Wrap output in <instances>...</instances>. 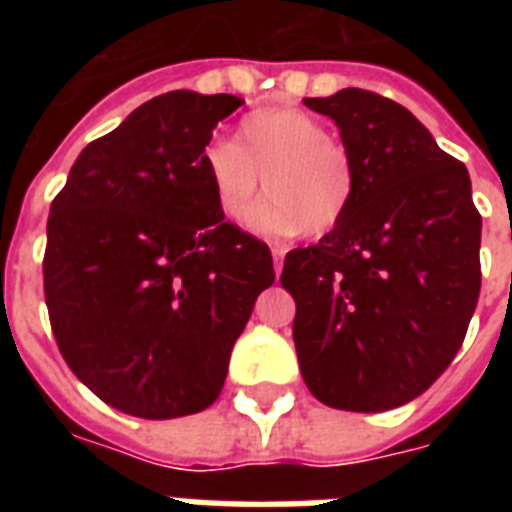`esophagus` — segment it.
<instances>
[{
	"mask_svg": "<svg viewBox=\"0 0 512 512\" xmlns=\"http://www.w3.org/2000/svg\"><path fill=\"white\" fill-rule=\"evenodd\" d=\"M273 268H276V276L281 273V268H284V249L281 247H273Z\"/></svg>",
	"mask_w": 512,
	"mask_h": 512,
	"instance_id": "34e87169",
	"label": "esophagus"
}]
</instances>
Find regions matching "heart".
Here are the masks:
<instances>
[{"mask_svg": "<svg viewBox=\"0 0 512 512\" xmlns=\"http://www.w3.org/2000/svg\"><path fill=\"white\" fill-rule=\"evenodd\" d=\"M204 170L220 212L233 223L252 215L260 177L265 201L257 225L276 233L321 236L348 212L356 170L329 127L297 108H265L247 116L236 143L217 140L204 151Z\"/></svg>", "mask_w": 512, "mask_h": 512, "instance_id": "b5f03b06", "label": "heart"}]
</instances>
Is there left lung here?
<instances>
[{
    "instance_id": "left-lung-1",
    "label": "left lung",
    "mask_w": 512,
    "mask_h": 512,
    "mask_svg": "<svg viewBox=\"0 0 512 512\" xmlns=\"http://www.w3.org/2000/svg\"><path fill=\"white\" fill-rule=\"evenodd\" d=\"M329 116L356 193L319 244L284 257L300 372L321 404L388 412L457 356L481 292V215L465 164L404 106L348 87L305 98Z\"/></svg>"
}]
</instances>
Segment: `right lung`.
<instances>
[{"label": "right lung", "instance_id": "add662e5", "mask_svg": "<svg viewBox=\"0 0 512 512\" xmlns=\"http://www.w3.org/2000/svg\"><path fill=\"white\" fill-rule=\"evenodd\" d=\"M244 100L175 90L92 140L52 199L44 300L71 372L119 412L170 420L223 390L233 342L276 279L220 212L204 148Z\"/></svg>", "mask_w": 512, "mask_h": 512}]
</instances>
